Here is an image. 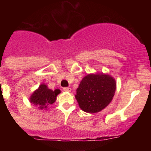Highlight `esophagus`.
Here are the masks:
<instances>
[{"mask_svg":"<svg viewBox=\"0 0 151 151\" xmlns=\"http://www.w3.org/2000/svg\"><path fill=\"white\" fill-rule=\"evenodd\" d=\"M63 91L65 92H70L71 91V88H63Z\"/></svg>","mask_w":151,"mask_h":151,"instance_id":"obj_1","label":"esophagus"}]
</instances>
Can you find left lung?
<instances>
[{
	"mask_svg": "<svg viewBox=\"0 0 151 151\" xmlns=\"http://www.w3.org/2000/svg\"><path fill=\"white\" fill-rule=\"evenodd\" d=\"M116 90L113 77L106 74H90L80 82L75 98L84 112L96 113L104 109L112 100Z\"/></svg>",
	"mask_w": 151,
	"mask_h": 151,
	"instance_id": "obj_1",
	"label": "left lung"
}]
</instances>
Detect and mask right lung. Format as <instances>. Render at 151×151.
<instances>
[{
	"mask_svg": "<svg viewBox=\"0 0 151 151\" xmlns=\"http://www.w3.org/2000/svg\"><path fill=\"white\" fill-rule=\"evenodd\" d=\"M60 93V91L59 89L52 91L49 89L47 85L43 83L39 85V88L30 96V101L35 106H38L39 109L43 110L56 101V97Z\"/></svg>",
	"mask_w": 151,
	"mask_h": 151,
	"instance_id": "obj_1",
	"label": "right lung"
}]
</instances>
